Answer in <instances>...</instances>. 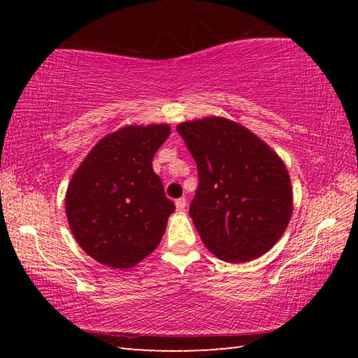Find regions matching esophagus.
Listing matches in <instances>:
<instances>
[{
	"label": "esophagus",
	"mask_w": 358,
	"mask_h": 358,
	"mask_svg": "<svg viewBox=\"0 0 358 358\" xmlns=\"http://www.w3.org/2000/svg\"><path fill=\"white\" fill-rule=\"evenodd\" d=\"M175 207H177L178 211H183L186 208V199L185 197H180L175 201Z\"/></svg>",
	"instance_id": "1"
}]
</instances>
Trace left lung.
<instances>
[{"label": "left lung", "instance_id": "1", "mask_svg": "<svg viewBox=\"0 0 358 358\" xmlns=\"http://www.w3.org/2000/svg\"><path fill=\"white\" fill-rule=\"evenodd\" d=\"M197 164L189 215L203 245L230 264L275 246L292 216V186L280 156L245 126L222 117L177 126Z\"/></svg>", "mask_w": 358, "mask_h": 358}]
</instances>
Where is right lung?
<instances>
[{"label":"right lung","mask_w":358,"mask_h":358,"mask_svg":"<svg viewBox=\"0 0 358 358\" xmlns=\"http://www.w3.org/2000/svg\"><path fill=\"white\" fill-rule=\"evenodd\" d=\"M169 124L124 126L94 145L66 191V216L78 246L112 268H131L159 245L175 205L153 156Z\"/></svg>","instance_id":"1"}]
</instances>
